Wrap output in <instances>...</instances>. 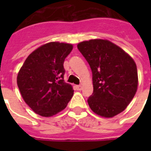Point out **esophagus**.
<instances>
[{"label": "esophagus", "mask_w": 151, "mask_h": 151, "mask_svg": "<svg viewBox=\"0 0 151 151\" xmlns=\"http://www.w3.org/2000/svg\"><path fill=\"white\" fill-rule=\"evenodd\" d=\"M76 90L78 91H81L82 88V85H76Z\"/></svg>", "instance_id": "34e87169"}]
</instances>
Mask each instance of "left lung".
I'll use <instances>...</instances> for the list:
<instances>
[{"instance_id":"left-lung-1","label":"left lung","mask_w":151,"mask_h":151,"mask_svg":"<svg viewBox=\"0 0 151 151\" xmlns=\"http://www.w3.org/2000/svg\"><path fill=\"white\" fill-rule=\"evenodd\" d=\"M78 50L92 72L94 91L88 103L97 115L110 118L123 111L138 87V71L133 59L110 41H82Z\"/></svg>"}]
</instances>
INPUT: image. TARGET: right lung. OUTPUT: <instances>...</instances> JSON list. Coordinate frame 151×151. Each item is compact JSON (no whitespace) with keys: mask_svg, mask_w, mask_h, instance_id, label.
<instances>
[{"mask_svg":"<svg viewBox=\"0 0 151 151\" xmlns=\"http://www.w3.org/2000/svg\"><path fill=\"white\" fill-rule=\"evenodd\" d=\"M73 50L70 44L50 42L26 58L17 76V85L25 102L41 116H52L64 110L73 95L64 82L63 63Z\"/></svg>","mask_w":151,"mask_h":151,"instance_id":"obj_1","label":"right lung"}]
</instances>
